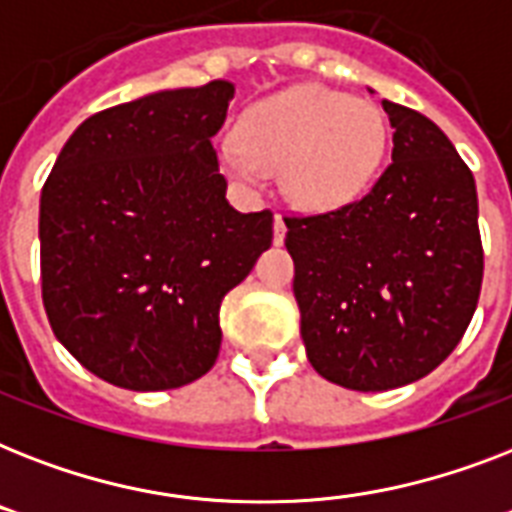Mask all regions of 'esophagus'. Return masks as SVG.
Here are the masks:
<instances>
[{
  "mask_svg": "<svg viewBox=\"0 0 512 512\" xmlns=\"http://www.w3.org/2000/svg\"><path fill=\"white\" fill-rule=\"evenodd\" d=\"M284 236H287V225H284L281 215H276V220H273V241L284 244Z\"/></svg>",
  "mask_w": 512,
  "mask_h": 512,
  "instance_id": "34e87169",
  "label": "esophagus"
}]
</instances>
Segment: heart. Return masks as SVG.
<instances>
[{
  "label": "heart",
  "instance_id": "obj_1",
  "mask_svg": "<svg viewBox=\"0 0 512 512\" xmlns=\"http://www.w3.org/2000/svg\"><path fill=\"white\" fill-rule=\"evenodd\" d=\"M385 143L388 124L374 103L327 87H295L249 108L241 140L225 143V164L249 183L281 170L297 204L327 209L364 191Z\"/></svg>",
  "mask_w": 512,
  "mask_h": 512
}]
</instances>
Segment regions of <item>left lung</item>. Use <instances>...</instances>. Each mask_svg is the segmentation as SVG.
<instances>
[{"label":"left lung","instance_id":"left-lung-1","mask_svg":"<svg viewBox=\"0 0 512 512\" xmlns=\"http://www.w3.org/2000/svg\"><path fill=\"white\" fill-rule=\"evenodd\" d=\"M382 108L393 162L372 188L284 215L308 361L364 393L433 372L465 335L484 281L473 172L428 116Z\"/></svg>","mask_w":512,"mask_h":512}]
</instances>
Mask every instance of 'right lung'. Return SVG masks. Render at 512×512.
Returning a JSON list of instances; mask_svg holds the SVG:
<instances>
[{"instance_id":"1","label":"right lung","mask_w":512,"mask_h":512,"mask_svg":"<svg viewBox=\"0 0 512 512\" xmlns=\"http://www.w3.org/2000/svg\"><path fill=\"white\" fill-rule=\"evenodd\" d=\"M231 82L164 90L76 127L42 188L50 327L95 377L127 390L199 380L220 353V303L273 241V212L225 201L212 135Z\"/></svg>"}]
</instances>
